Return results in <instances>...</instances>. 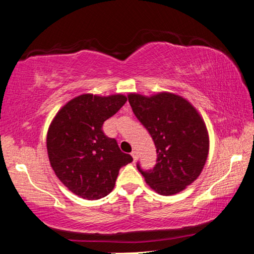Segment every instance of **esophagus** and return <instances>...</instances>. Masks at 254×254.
<instances>
[{
    "mask_svg": "<svg viewBox=\"0 0 254 254\" xmlns=\"http://www.w3.org/2000/svg\"><path fill=\"white\" fill-rule=\"evenodd\" d=\"M130 154H131V157H133L134 160H137V151H136V150H133Z\"/></svg>",
    "mask_w": 254,
    "mask_h": 254,
    "instance_id": "obj_1",
    "label": "esophagus"
}]
</instances>
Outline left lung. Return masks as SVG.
Returning <instances> with one entry per match:
<instances>
[{"instance_id":"left-lung-1","label":"left lung","mask_w":254,"mask_h":254,"mask_svg":"<svg viewBox=\"0 0 254 254\" xmlns=\"http://www.w3.org/2000/svg\"><path fill=\"white\" fill-rule=\"evenodd\" d=\"M136 118L156 145L157 164L152 170H137L156 192L171 196L196 180L208 154V134L204 120L190 103L179 95H128Z\"/></svg>"}]
</instances>
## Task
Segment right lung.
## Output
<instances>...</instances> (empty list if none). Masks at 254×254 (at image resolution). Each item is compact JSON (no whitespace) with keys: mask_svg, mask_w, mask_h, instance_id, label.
I'll return each instance as SVG.
<instances>
[{"mask_svg":"<svg viewBox=\"0 0 254 254\" xmlns=\"http://www.w3.org/2000/svg\"><path fill=\"white\" fill-rule=\"evenodd\" d=\"M126 101L120 94H83L66 103L51 121L47 134L50 165L76 196L89 200L105 197L115 188L120 168L133 161L102 129Z\"/></svg>","mask_w":254,"mask_h":254,"instance_id":"add662e5","label":"right lung"}]
</instances>
